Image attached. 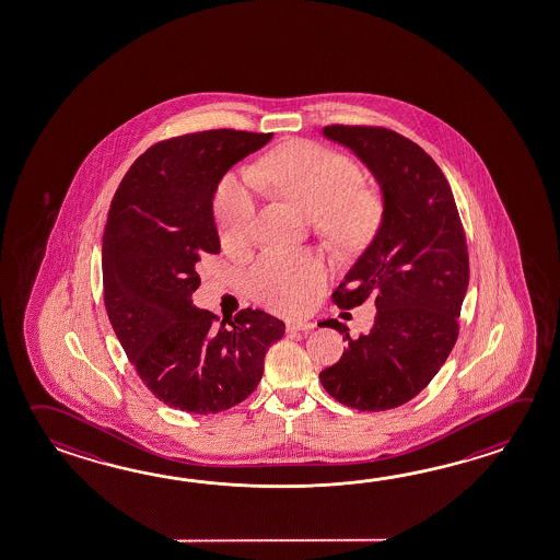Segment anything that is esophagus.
<instances>
[{
	"mask_svg": "<svg viewBox=\"0 0 560 560\" xmlns=\"http://www.w3.org/2000/svg\"><path fill=\"white\" fill-rule=\"evenodd\" d=\"M313 328H315L313 323H299V320H293V323L287 325L289 332H308V330H313Z\"/></svg>",
	"mask_w": 560,
	"mask_h": 560,
	"instance_id": "34e87169",
	"label": "esophagus"
}]
</instances>
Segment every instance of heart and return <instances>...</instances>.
Here are the masks:
<instances>
[{"label":"heart","instance_id":"heart-1","mask_svg":"<svg viewBox=\"0 0 560 560\" xmlns=\"http://www.w3.org/2000/svg\"><path fill=\"white\" fill-rule=\"evenodd\" d=\"M257 179L317 218L337 242L362 240L381 215V201L360 188L359 164L330 148L291 142L265 156ZM257 179L252 172L223 179L215 196V220L225 243L249 240L255 220ZM325 264L308 252L273 249L261 255L249 273L255 299L277 313H299L325 283Z\"/></svg>","mask_w":560,"mask_h":560}]
</instances>
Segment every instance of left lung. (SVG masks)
Wrapping results in <instances>:
<instances>
[{"label":"left lung","instance_id":"obj_1","mask_svg":"<svg viewBox=\"0 0 560 560\" xmlns=\"http://www.w3.org/2000/svg\"><path fill=\"white\" fill-rule=\"evenodd\" d=\"M323 137L352 154L381 186L382 218L372 242L335 291L340 308L372 299L374 325L350 338L337 364L318 374L335 400L382 412L412 400L432 382L457 340V318L469 285V259L454 194L422 148L394 130L323 128Z\"/></svg>","mask_w":560,"mask_h":560}]
</instances>
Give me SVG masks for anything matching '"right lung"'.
<instances>
[{
  "mask_svg": "<svg viewBox=\"0 0 560 560\" xmlns=\"http://www.w3.org/2000/svg\"><path fill=\"white\" fill-rule=\"evenodd\" d=\"M273 135L206 130L159 142L130 166L103 233L106 315L138 376L182 412L215 413L264 376L285 323L245 308L235 323L191 303L198 264L220 254L213 198L233 164Z\"/></svg>",
  "mask_w": 560,
  "mask_h": 560,
  "instance_id": "add662e5",
  "label": "right lung"
}]
</instances>
